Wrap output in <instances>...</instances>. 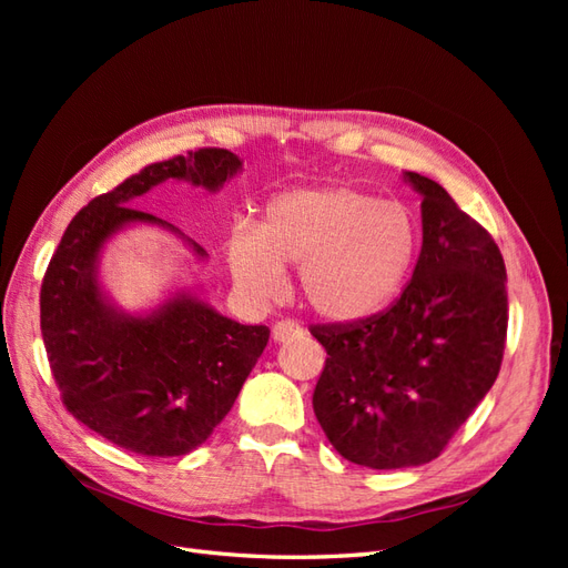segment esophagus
<instances>
[{
    "instance_id": "obj_1",
    "label": "esophagus",
    "mask_w": 568,
    "mask_h": 568,
    "mask_svg": "<svg viewBox=\"0 0 568 568\" xmlns=\"http://www.w3.org/2000/svg\"><path fill=\"white\" fill-rule=\"evenodd\" d=\"M298 336H303V326L296 320H282L272 326V338L277 343L288 341V338H298Z\"/></svg>"
}]
</instances>
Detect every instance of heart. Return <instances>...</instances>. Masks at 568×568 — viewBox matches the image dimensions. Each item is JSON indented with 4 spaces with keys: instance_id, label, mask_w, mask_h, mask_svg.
Masks as SVG:
<instances>
[{
    "instance_id": "1",
    "label": "heart",
    "mask_w": 568,
    "mask_h": 568,
    "mask_svg": "<svg viewBox=\"0 0 568 568\" xmlns=\"http://www.w3.org/2000/svg\"><path fill=\"white\" fill-rule=\"evenodd\" d=\"M417 255V222L398 201L351 186L298 189L270 201L261 230L227 239L234 282L257 301L277 298L284 265H301L305 303L332 322L372 317L398 296Z\"/></svg>"
}]
</instances>
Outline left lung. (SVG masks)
I'll return each mask as SVG.
<instances>
[{"label": "left lung", "mask_w": 568, "mask_h": 568, "mask_svg": "<svg viewBox=\"0 0 568 568\" xmlns=\"http://www.w3.org/2000/svg\"><path fill=\"white\" fill-rule=\"evenodd\" d=\"M422 199V253L403 294L357 322L311 324L326 351L313 407L341 457L369 469L436 459L500 374L507 272L484 225L445 189Z\"/></svg>", "instance_id": "left-lung-1"}]
</instances>
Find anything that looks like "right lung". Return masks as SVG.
Returning <instances> with one entry per match:
<instances>
[{"label": "right lung", "mask_w": 568, "mask_h": 568, "mask_svg": "<svg viewBox=\"0 0 568 568\" xmlns=\"http://www.w3.org/2000/svg\"><path fill=\"white\" fill-rule=\"evenodd\" d=\"M242 168L205 146L151 163L92 199L65 227L40 288V329L51 376L71 415L101 438L144 457L196 450L232 409L265 351V324H239L180 294L149 317L115 313L97 284L101 244L128 222H156L132 199L163 180L215 192ZM199 255L205 251L194 244Z\"/></svg>", "instance_id": "1"}]
</instances>
